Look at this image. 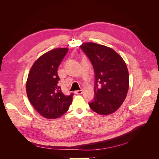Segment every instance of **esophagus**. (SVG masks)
Instances as JSON below:
<instances>
[{"mask_svg":"<svg viewBox=\"0 0 159 159\" xmlns=\"http://www.w3.org/2000/svg\"><path fill=\"white\" fill-rule=\"evenodd\" d=\"M82 93H83V90H82V89L75 91V94H81Z\"/></svg>","mask_w":159,"mask_h":159,"instance_id":"obj_1","label":"esophagus"}]
</instances>
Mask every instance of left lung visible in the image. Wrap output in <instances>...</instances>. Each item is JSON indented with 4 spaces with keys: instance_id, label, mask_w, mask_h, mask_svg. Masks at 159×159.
<instances>
[{
    "instance_id": "8db88e82",
    "label": "left lung",
    "mask_w": 159,
    "mask_h": 159,
    "mask_svg": "<svg viewBox=\"0 0 159 159\" xmlns=\"http://www.w3.org/2000/svg\"><path fill=\"white\" fill-rule=\"evenodd\" d=\"M80 48L88 56L95 71V98L90 108L100 115L112 114L127 97L129 71L122 57L109 47L85 42ZM101 88H98V84Z\"/></svg>"
}]
</instances>
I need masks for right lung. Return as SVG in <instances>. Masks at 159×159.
<instances>
[{
  "label": "right lung",
  "instance_id": "right-lung-1",
  "mask_svg": "<svg viewBox=\"0 0 159 159\" xmlns=\"http://www.w3.org/2000/svg\"><path fill=\"white\" fill-rule=\"evenodd\" d=\"M68 48H60L47 52L34 61L26 84L30 103L47 119H56L68 111L74 94L66 96L59 87L57 70Z\"/></svg>",
  "mask_w": 159,
  "mask_h": 159
}]
</instances>
